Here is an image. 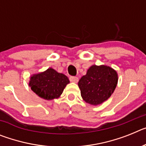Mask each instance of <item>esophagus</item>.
I'll return each instance as SVG.
<instances>
[{
    "mask_svg": "<svg viewBox=\"0 0 146 146\" xmlns=\"http://www.w3.org/2000/svg\"><path fill=\"white\" fill-rule=\"evenodd\" d=\"M69 80H70L71 82H74V83H77V82H78V80H79L78 77H70Z\"/></svg>",
    "mask_w": 146,
    "mask_h": 146,
    "instance_id": "esophagus-1",
    "label": "esophagus"
}]
</instances>
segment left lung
I'll return each instance as SVG.
<instances>
[{
    "instance_id": "left-lung-1",
    "label": "left lung",
    "mask_w": 146,
    "mask_h": 146,
    "mask_svg": "<svg viewBox=\"0 0 146 146\" xmlns=\"http://www.w3.org/2000/svg\"><path fill=\"white\" fill-rule=\"evenodd\" d=\"M117 72L105 65H93L78 82L82 99L91 105H99L109 99L118 84Z\"/></svg>"
}]
</instances>
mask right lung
Returning <instances> with one entry per match:
<instances>
[{
	"instance_id": "add662e5",
	"label": "right lung",
	"mask_w": 146,
	"mask_h": 146,
	"mask_svg": "<svg viewBox=\"0 0 146 146\" xmlns=\"http://www.w3.org/2000/svg\"><path fill=\"white\" fill-rule=\"evenodd\" d=\"M69 78L58 73L52 68L31 76L29 86L37 96L46 100H52L60 96L67 84Z\"/></svg>"
}]
</instances>
